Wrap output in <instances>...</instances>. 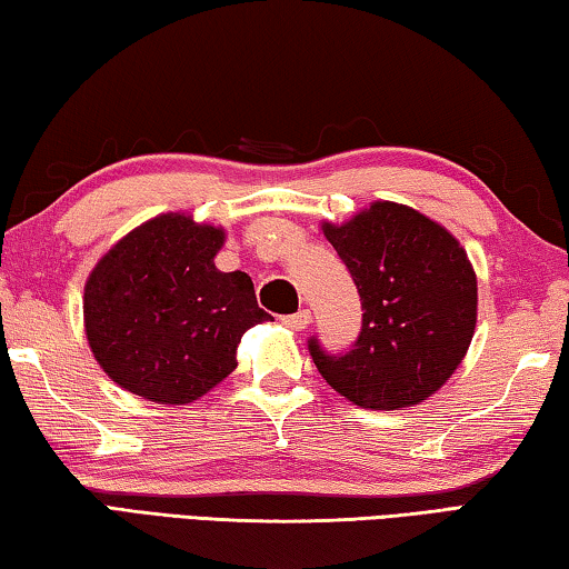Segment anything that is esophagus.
<instances>
[{"mask_svg": "<svg viewBox=\"0 0 569 569\" xmlns=\"http://www.w3.org/2000/svg\"><path fill=\"white\" fill-rule=\"evenodd\" d=\"M281 323L288 326V329L293 331H303L308 323H311V311L308 308H301L298 313H291V316H281Z\"/></svg>", "mask_w": 569, "mask_h": 569, "instance_id": "34e87169", "label": "esophagus"}]
</instances>
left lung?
<instances>
[{
    "label": "left lung",
    "instance_id": "left-lung-1",
    "mask_svg": "<svg viewBox=\"0 0 569 569\" xmlns=\"http://www.w3.org/2000/svg\"><path fill=\"white\" fill-rule=\"evenodd\" d=\"M323 233L361 298V331L331 353L308 351L331 387L363 409H401L431 397L465 359L477 323V276L465 248L407 206L373 203Z\"/></svg>",
    "mask_w": 569,
    "mask_h": 569
}]
</instances>
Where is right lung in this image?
<instances>
[{
	"mask_svg": "<svg viewBox=\"0 0 569 569\" xmlns=\"http://www.w3.org/2000/svg\"><path fill=\"white\" fill-rule=\"evenodd\" d=\"M223 230L160 216L124 236L84 286V331L104 373L138 397L188 403L236 369V346L268 321L243 271L220 273Z\"/></svg>",
	"mask_w": 569,
	"mask_h": 569,
	"instance_id": "1",
	"label": "right lung"
}]
</instances>
